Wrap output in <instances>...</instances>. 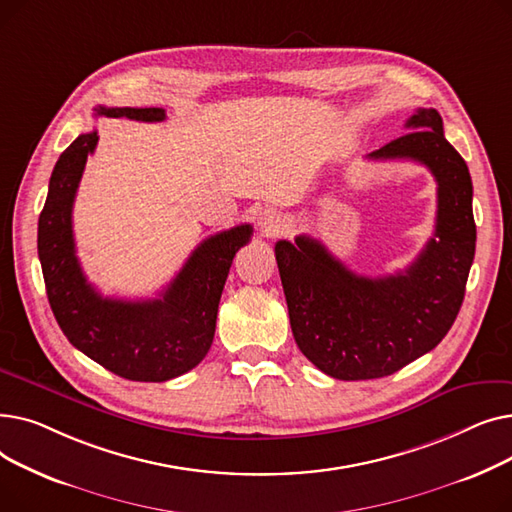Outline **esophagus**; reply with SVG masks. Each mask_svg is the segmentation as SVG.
<instances>
[{"label":"esophagus","mask_w":512,"mask_h":512,"mask_svg":"<svg viewBox=\"0 0 512 512\" xmlns=\"http://www.w3.org/2000/svg\"><path fill=\"white\" fill-rule=\"evenodd\" d=\"M257 226L261 228L263 234L276 236L286 228V215L274 207H265L257 215Z\"/></svg>","instance_id":"1"}]
</instances>
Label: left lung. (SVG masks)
Instances as JSON below:
<instances>
[{
  "label": "left lung",
  "instance_id": "8db88e82",
  "mask_svg": "<svg viewBox=\"0 0 512 512\" xmlns=\"http://www.w3.org/2000/svg\"><path fill=\"white\" fill-rule=\"evenodd\" d=\"M405 126L411 132L367 155L419 161L438 182L434 238L405 272L357 276L307 234L276 242L292 336L301 353L336 380L384 378L429 353L465 299L475 255L469 168L446 141L432 107H419Z\"/></svg>",
  "mask_w": 512,
  "mask_h": 512
}]
</instances>
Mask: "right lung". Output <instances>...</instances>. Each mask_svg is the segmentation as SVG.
Returning a JSON list of instances; mask_svg holds the SVG:
<instances>
[{
  "mask_svg": "<svg viewBox=\"0 0 512 512\" xmlns=\"http://www.w3.org/2000/svg\"><path fill=\"white\" fill-rule=\"evenodd\" d=\"M95 116L161 122V107H95ZM97 130L60 155L39 215L37 249L47 299L72 346L132 382H168L197 367L215 334V319L232 259L251 240L249 224L205 238L157 299L101 297L76 257L72 207Z\"/></svg>",
  "mask_w": 512,
  "mask_h": 512,
  "instance_id": "right-lung-1",
  "label": "right lung"
}]
</instances>
